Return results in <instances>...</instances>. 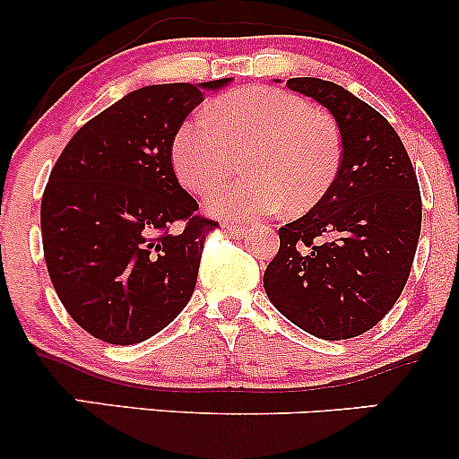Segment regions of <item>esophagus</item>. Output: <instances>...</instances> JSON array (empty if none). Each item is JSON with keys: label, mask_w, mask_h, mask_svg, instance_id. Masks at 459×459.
Instances as JSON below:
<instances>
[{"label": "esophagus", "mask_w": 459, "mask_h": 459, "mask_svg": "<svg viewBox=\"0 0 459 459\" xmlns=\"http://www.w3.org/2000/svg\"><path fill=\"white\" fill-rule=\"evenodd\" d=\"M226 233H229L230 237H237V239H244V237H247V229L239 224H230V226H226Z\"/></svg>", "instance_id": "1"}]
</instances>
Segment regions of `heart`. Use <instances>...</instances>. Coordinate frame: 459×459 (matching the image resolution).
Segmentation results:
<instances>
[{"mask_svg":"<svg viewBox=\"0 0 459 459\" xmlns=\"http://www.w3.org/2000/svg\"><path fill=\"white\" fill-rule=\"evenodd\" d=\"M247 155L239 183L209 194L207 209L247 222L284 207L313 209L339 175L343 149L336 125L291 92L250 86L213 103L212 116L187 118L172 140V163L189 192L204 194Z\"/></svg>","mask_w":459,"mask_h":459,"instance_id":"1","label":"heart"}]
</instances>
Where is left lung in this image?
<instances>
[{
	"label": "left lung",
	"instance_id": "1",
	"mask_svg": "<svg viewBox=\"0 0 459 459\" xmlns=\"http://www.w3.org/2000/svg\"><path fill=\"white\" fill-rule=\"evenodd\" d=\"M289 91L334 116L343 160L330 192L278 229L267 298L289 321L325 341L365 334L402 296L420 235V192L397 131L371 105L317 77Z\"/></svg>",
	"mask_w": 459,
	"mask_h": 459
}]
</instances>
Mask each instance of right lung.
Instances as JSON below:
<instances>
[{"mask_svg": "<svg viewBox=\"0 0 459 459\" xmlns=\"http://www.w3.org/2000/svg\"><path fill=\"white\" fill-rule=\"evenodd\" d=\"M229 82L138 88L88 120L57 157L40 204L47 272L94 339L142 343L192 298L218 222L196 215L178 186L172 140L204 91Z\"/></svg>", "mask_w": 459, "mask_h": 459, "instance_id": "obj_1", "label": "right lung"}]
</instances>
